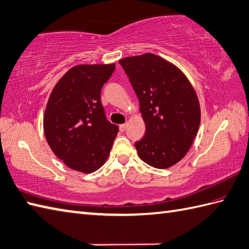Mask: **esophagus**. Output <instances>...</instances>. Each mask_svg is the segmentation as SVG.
I'll return each instance as SVG.
<instances>
[{
    "mask_svg": "<svg viewBox=\"0 0 249 249\" xmlns=\"http://www.w3.org/2000/svg\"><path fill=\"white\" fill-rule=\"evenodd\" d=\"M125 128H126V124H123L119 125V130H120L121 132H124V131L125 130Z\"/></svg>",
    "mask_w": 249,
    "mask_h": 249,
    "instance_id": "esophagus-1",
    "label": "esophagus"
}]
</instances>
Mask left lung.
<instances>
[{"mask_svg":"<svg viewBox=\"0 0 249 249\" xmlns=\"http://www.w3.org/2000/svg\"><path fill=\"white\" fill-rule=\"evenodd\" d=\"M140 101L146 133L135 142L150 166L165 169L184 158L200 124L196 91L185 74L152 53L119 60Z\"/></svg>","mask_w":249,"mask_h":249,"instance_id":"1","label":"left lung"}]
</instances>
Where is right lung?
<instances>
[{
	"label": "right lung",
	"instance_id": "add662e5",
	"mask_svg": "<svg viewBox=\"0 0 249 249\" xmlns=\"http://www.w3.org/2000/svg\"><path fill=\"white\" fill-rule=\"evenodd\" d=\"M115 64L78 65L50 95L43 130L55 156L73 170L90 174L106 163L118 126L106 117L101 89Z\"/></svg>",
	"mask_w": 249,
	"mask_h": 249
}]
</instances>
